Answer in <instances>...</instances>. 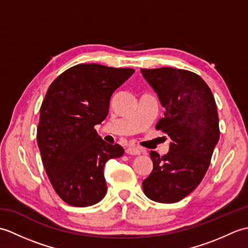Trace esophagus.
<instances>
[{"label":"esophagus","mask_w":248,"mask_h":248,"mask_svg":"<svg viewBox=\"0 0 248 248\" xmlns=\"http://www.w3.org/2000/svg\"><path fill=\"white\" fill-rule=\"evenodd\" d=\"M125 154L131 155H139L140 154H143V151H141L140 148H138V147L131 146L129 148L125 149Z\"/></svg>","instance_id":"1"}]
</instances>
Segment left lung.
<instances>
[{
    "mask_svg": "<svg viewBox=\"0 0 248 248\" xmlns=\"http://www.w3.org/2000/svg\"><path fill=\"white\" fill-rule=\"evenodd\" d=\"M140 72L165 108L155 129L172 140L165 155L150 152L154 170L143 181L144 193L156 202H180L202 182L218 143L217 104L196 73L170 67Z\"/></svg>",
    "mask_w": 248,
    "mask_h": 248,
    "instance_id": "1",
    "label": "left lung"
}]
</instances>
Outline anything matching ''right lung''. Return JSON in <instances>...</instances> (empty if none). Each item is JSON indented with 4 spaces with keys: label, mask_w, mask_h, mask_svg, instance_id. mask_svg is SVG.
<instances>
[{
    "label": "right lung",
    "mask_w": 248,
    "mask_h": 248,
    "mask_svg": "<svg viewBox=\"0 0 248 248\" xmlns=\"http://www.w3.org/2000/svg\"><path fill=\"white\" fill-rule=\"evenodd\" d=\"M133 73L131 68L80 64L57 77L46 92L37 144L52 186L68 204L88 207L107 194L104 164L123 155L124 148L105 143L94 125L107 118L113 93Z\"/></svg>",
    "instance_id": "1"
}]
</instances>
